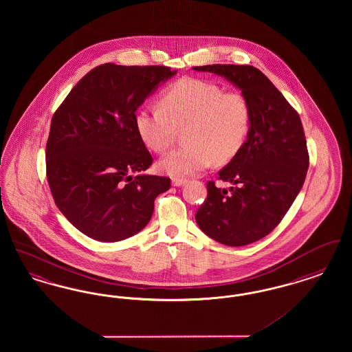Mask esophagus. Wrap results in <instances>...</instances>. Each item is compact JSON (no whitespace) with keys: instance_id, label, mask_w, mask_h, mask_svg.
Instances as JSON below:
<instances>
[{"instance_id":"1","label":"esophagus","mask_w":352,"mask_h":352,"mask_svg":"<svg viewBox=\"0 0 352 352\" xmlns=\"http://www.w3.org/2000/svg\"><path fill=\"white\" fill-rule=\"evenodd\" d=\"M187 181L186 179H181V178H174V179H171V184L174 186V187H181V186H184Z\"/></svg>"}]
</instances>
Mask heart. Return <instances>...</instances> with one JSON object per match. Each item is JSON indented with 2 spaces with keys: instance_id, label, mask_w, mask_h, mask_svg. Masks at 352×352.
Listing matches in <instances>:
<instances>
[{
  "instance_id": "heart-1",
  "label": "heart",
  "mask_w": 352,
  "mask_h": 352,
  "mask_svg": "<svg viewBox=\"0 0 352 352\" xmlns=\"http://www.w3.org/2000/svg\"><path fill=\"white\" fill-rule=\"evenodd\" d=\"M138 137L151 151H166L177 129L184 131V148L168 151L157 168L173 178L194 175L211 162L231 161L250 132L247 99L201 79L184 78L162 95L160 108H141L134 118Z\"/></svg>"
}]
</instances>
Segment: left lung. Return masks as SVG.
Returning <instances> with one entry per match:
<instances>
[{
    "mask_svg": "<svg viewBox=\"0 0 352 352\" xmlns=\"http://www.w3.org/2000/svg\"><path fill=\"white\" fill-rule=\"evenodd\" d=\"M224 78L241 91L251 109V125L241 149L219 179L207 184V199L195 220L201 231L230 247L254 243L283 220L301 191L309 154L298 113L257 68L234 65L194 67Z\"/></svg>",
    "mask_w": 352,
    "mask_h": 352,
    "instance_id": "obj_1",
    "label": "left lung"
}]
</instances>
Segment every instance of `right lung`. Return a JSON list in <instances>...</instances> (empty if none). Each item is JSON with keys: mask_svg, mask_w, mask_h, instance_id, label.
Segmentation results:
<instances>
[{"mask_svg": "<svg viewBox=\"0 0 352 352\" xmlns=\"http://www.w3.org/2000/svg\"><path fill=\"white\" fill-rule=\"evenodd\" d=\"M177 69L105 63L76 84L51 120L46 168L51 194L88 237L113 243L151 221L170 178L145 174L153 162L135 111Z\"/></svg>", "mask_w": 352, "mask_h": 352, "instance_id": "1", "label": "right lung"}]
</instances>
